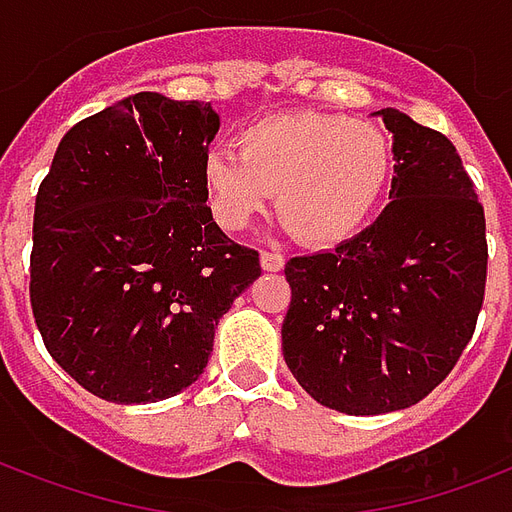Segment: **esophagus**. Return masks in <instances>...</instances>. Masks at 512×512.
Wrapping results in <instances>:
<instances>
[{
	"mask_svg": "<svg viewBox=\"0 0 512 512\" xmlns=\"http://www.w3.org/2000/svg\"><path fill=\"white\" fill-rule=\"evenodd\" d=\"M260 266L263 271H282L285 268V257L279 252H260Z\"/></svg>",
	"mask_w": 512,
	"mask_h": 512,
	"instance_id": "1",
	"label": "esophagus"
}]
</instances>
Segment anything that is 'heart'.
<instances>
[{"label": "heart", "instance_id": "1", "mask_svg": "<svg viewBox=\"0 0 512 512\" xmlns=\"http://www.w3.org/2000/svg\"><path fill=\"white\" fill-rule=\"evenodd\" d=\"M236 151H208L200 187L222 230L238 233L276 208L312 246L350 238L369 219L393 168L388 135L372 121L287 111L246 124Z\"/></svg>", "mask_w": 512, "mask_h": 512}]
</instances>
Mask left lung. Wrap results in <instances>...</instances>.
<instances>
[{"instance_id":"left-lung-1","label":"left lung","mask_w":512,"mask_h":512,"mask_svg":"<svg viewBox=\"0 0 512 512\" xmlns=\"http://www.w3.org/2000/svg\"><path fill=\"white\" fill-rule=\"evenodd\" d=\"M391 203L331 252L285 266V363L314 401L382 415L426 399L475 333L486 293V214L456 146L396 108Z\"/></svg>"}]
</instances>
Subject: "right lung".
<instances>
[{"instance_id":"add662e5","label":"right lung","mask_w":512,"mask_h":512,"mask_svg":"<svg viewBox=\"0 0 512 512\" xmlns=\"http://www.w3.org/2000/svg\"><path fill=\"white\" fill-rule=\"evenodd\" d=\"M211 102L132 94L75 124L34 200L29 298L45 347L113 404L176 396L206 369L219 317L260 276L219 230L200 165Z\"/></svg>"}]
</instances>
